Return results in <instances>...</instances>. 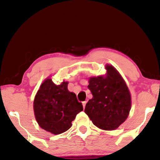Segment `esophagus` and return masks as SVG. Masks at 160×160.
I'll return each mask as SVG.
<instances>
[{
	"instance_id": "esophagus-1",
	"label": "esophagus",
	"mask_w": 160,
	"mask_h": 160,
	"mask_svg": "<svg viewBox=\"0 0 160 160\" xmlns=\"http://www.w3.org/2000/svg\"><path fill=\"white\" fill-rule=\"evenodd\" d=\"M82 104H83V107H84V108H85V106H86V104H87V101L82 102Z\"/></svg>"
}]
</instances>
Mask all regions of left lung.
Listing matches in <instances>:
<instances>
[{"mask_svg":"<svg viewBox=\"0 0 160 160\" xmlns=\"http://www.w3.org/2000/svg\"><path fill=\"white\" fill-rule=\"evenodd\" d=\"M106 76L90 77L88 88L92 98L84 111L96 127L104 130L119 128L128 118L131 96L125 82L117 69L106 65Z\"/></svg>","mask_w":160,"mask_h":160,"instance_id":"8db88e82","label":"left lung"}]
</instances>
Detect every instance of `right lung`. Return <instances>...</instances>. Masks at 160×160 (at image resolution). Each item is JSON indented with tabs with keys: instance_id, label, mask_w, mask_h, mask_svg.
<instances>
[{
	"instance_id": "1",
	"label": "right lung",
	"mask_w": 160,
	"mask_h": 160,
	"mask_svg": "<svg viewBox=\"0 0 160 160\" xmlns=\"http://www.w3.org/2000/svg\"><path fill=\"white\" fill-rule=\"evenodd\" d=\"M68 82L56 85L47 78L37 92L33 102L35 117L39 126L54 135L71 128L76 116L83 111L76 94L68 89Z\"/></svg>"
}]
</instances>
